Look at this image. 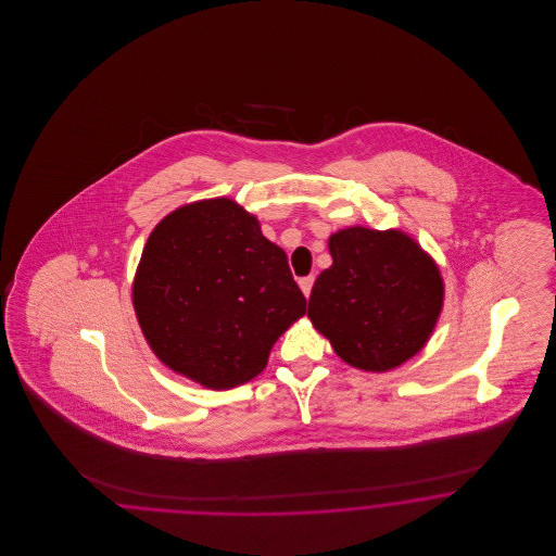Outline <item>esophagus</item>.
<instances>
[{
	"label": "esophagus",
	"instance_id": "1",
	"mask_svg": "<svg viewBox=\"0 0 556 556\" xmlns=\"http://www.w3.org/2000/svg\"><path fill=\"white\" fill-rule=\"evenodd\" d=\"M298 283H300V290H302V293L308 298V295H311V290H313V283H315V277H313V275H311V277H302Z\"/></svg>",
	"mask_w": 556,
	"mask_h": 556
}]
</instances>
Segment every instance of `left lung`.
Segmentation results:
<instances>
[{
    "mask_svg": "<svg viewBox=\"0 0 556 556\" xmlns=\"http://www.w3.org/2000/svg\"><path fill=\"white\" fill-rule=\"evenodd\" d=\"M315 281L308 318L350 367L396 369L424 350L444 306L440 266L400 229L345 227Z\"/></svg>",
    "mask_w": 556,
    "mask_h": 556,
    "instance_id": "left-lung-1",
    "label": "left lung"
}]
</instances>
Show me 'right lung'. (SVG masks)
<instances>
[{"label":"right lung","mask_w":556,"mask_h":556,"mask_svg":"<svg viewBox=\"0 0 556 556\" xmlns=\"http://www.w3.org/2000/svg\"><path fill=\"white\" fill-rule=\"evenodd\" d=\"M137 323L160 363L208 390L265 370L275 342L306 313L286 252L231 198L166 214L132 279Z\"/></svg>","instance_id":"obj_1"}]
</instances>
